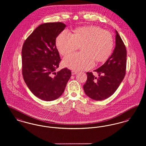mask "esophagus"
Wrapping results in <instances>:
<instances>
[{
    "instance_id": "esophagus-1",
    "label": "esophagus",
    "mask_w": 146,
    "mask_h": 146,
    "mask_svg": "<svg viewBox=\"0 0 146 146\" xmlns=\"http://www.w3.org/2000/svg\"><path fill=\"white\" fill-rule=\"evenodd\" d=\"M76 71H75V70H72V71H71V74H72V75H74L76 74Z\"/></svg>"
}]
</instances>
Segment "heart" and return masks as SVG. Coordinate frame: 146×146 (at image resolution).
I'll return each mask as SVG.
<instances>
[{"mask_svg": "<svg viewBox=\"0 0 146 146\" xmlns=\"http://www.w3.org/2000/svg\"><path fill=\"white\" fill-rule=\"evenodd\" d=\"M56 45L62 56L70 54L81 46V53L70 55L63 60L64 66L75 70L91 69L97 62H106L113 51L114 38L111 33L96 26L76 29L71 34L62 31L56 39Z\"/></svg>", "mask_w": 146, "mask_h": 146, "instance_id": "b5f03b06", "label": "heart"}]
</instances>
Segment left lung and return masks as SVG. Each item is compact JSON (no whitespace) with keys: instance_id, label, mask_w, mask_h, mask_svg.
I'll use <instances>...</instances> for the list:
<instances>
[{"instance_id":"obj_1","label":"left lung","mask_w":146,"mask_h":146,"mask_svg":"<svg viewBox=\"0 0 146 146\" xmlns=\"http://www.w3.org/2000/svg\"><path fill=\"white\" fill-rule=\"evenodd\" d=\"M115 49L111 55L102 66L94 71L86 73L87 79L84 85L86 94L92 100H102L113 95L122 82L126 74L127 51L123 40L116 31Z\"/></svg>"}]
</instances>
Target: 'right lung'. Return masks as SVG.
I'll list each match as a JSON object with an SVG mask.
<instances>
[{
	"label": "right lung",
	"instance_id": "right-lung-1",
	"mask_svg": "<svg viewBox=\"0 0 146 146\" xmlns=\"http://www.w3.org/2000/svg\"><path fill=\"white\" fill-rule=\"evenodd\" d=\"M65 27L60 22L41 24L23 43V80L32 93L40 100L52 101L58 98L71 76L66 68L55 72L61 61L55 40Z\"/></svg>",
	"mask_w": 146,
	"mask_h": 146
}]
</instances>
